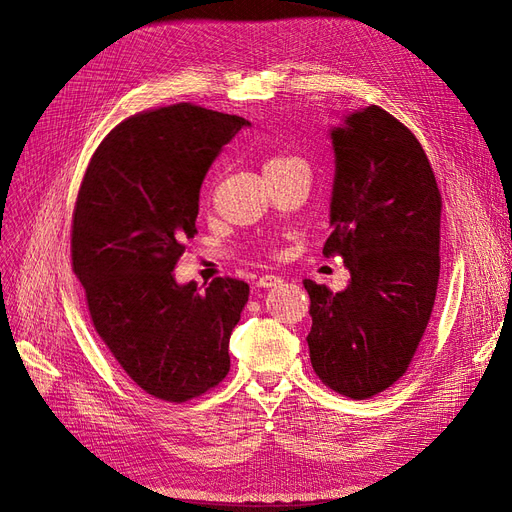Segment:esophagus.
Segmentation results:
<instances>
[{"label": "esophagus", "mask_w": 512, "mask_h": 512, "mask_svg": "<svg viewBox=\"0 0 512 512\" xmlns=\"http://www.w3.org/2000/svg\"><path fill=\"white\" fill-rule=\"evenodd\" d=\"M284 280L280 275H262V277H258V288H275V286H280Z\"/></svg>", "instance_id": "1"}]
</instances>
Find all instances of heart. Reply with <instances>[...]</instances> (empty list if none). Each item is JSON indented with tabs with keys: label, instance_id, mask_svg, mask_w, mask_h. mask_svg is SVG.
<instances>
[{
	"label": "heart",
	"instance_id": "obj_1",
	"mask_svg": "<svg viewBox=\"0 0 512 512\" xmlns=\"http://www.w3.org/2000/svg\"><path fill=\"white\" fill-rule=\"evenodd\" d=\"M288 160H294V158H288V156H273V158H269V160H267L265 168H271V166H280V164H284V162H288Z\"/></svg>",
	"mask_w": 512,
	"mask_h": 512
}]
</instances>
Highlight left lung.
<instances>
[{"instance_id":"obj_1","label":"left lung","mask_w":512,"mask_h":512,"mask_svg":"<svg viewBox=\"0 0 512 512\" xmlns=\"http://www.w3.org/2000/svg\"><path fill=\"white\" fill-rule=\"evenodd\" d=\"M333 232L350 284L331 292L305 280L309 359L339 395L367 399L389 389L412 361L436 301L442 196L416 136L380 106L346 115L331 130Z\"/></svg>"}]
</instances>
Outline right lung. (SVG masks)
Returning a JSON list of instances; mask_svg holds the SVG:
<instances>
[{
    "mask_svg": "<svg viewBox=\"0 0 512 512\" xmlns=\"http://www.w3.org/2000/svg\"><path fill=\"white\" fill-rule=\"evenodd\" d=\"M250 121L181 102L108 132L72 215V269L106 348L149 395L183 404L218 386L250 286L215 277L200 294L175 265L196 235L200 185Z\"/></svg>",
    "mask_w": 512,
    "mask_h": 512,
    "instance_id": "right-lung-1",
    "label": "right lung"
}]
</instances>
